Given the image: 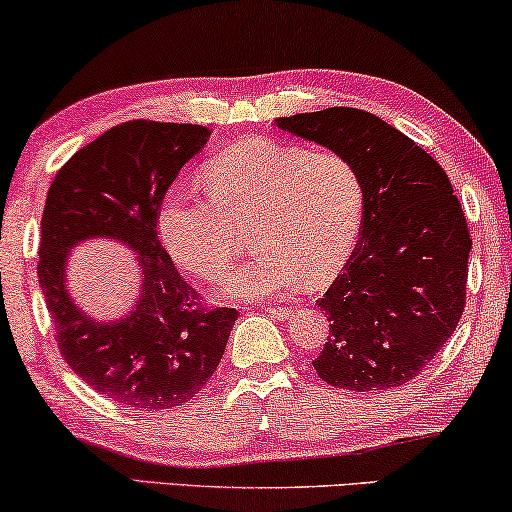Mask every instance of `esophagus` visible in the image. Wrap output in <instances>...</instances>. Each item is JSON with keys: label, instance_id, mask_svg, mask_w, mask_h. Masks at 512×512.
I'll use <instances>...</instances> for the list:
<instances>
[{"label": "esophagus", "instance_id": "esophagus-1", "mask_svg": "<svg viewBox=\"0 0 512 512\" xmlns=\"http://www.w3.org/2000/svg\"><path fill=\"white\" fill-rule=\"evenodd\" d=\"M266 312H269V315L273 317V319H280V322H285V319H289L292 317V308H282V305H269V308H264Z\"/></svg>", "mask_w": 512, "mask_h": 512}]
</instances>
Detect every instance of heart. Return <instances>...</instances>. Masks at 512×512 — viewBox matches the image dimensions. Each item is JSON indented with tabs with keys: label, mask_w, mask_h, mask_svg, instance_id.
Masks as SVG:
<instances>
[{
	"label": "heart",
	"mask_w": 512,
	"mask_h": 512,
	"mask_svg": "<svg viewBox=\"0 0 512 512\" xmlns=\"http://www.w3.org/2000/svg\"><path fill=\"white\" fill-rule=\"evenodd\" d=\"M211 200L167 190L156 213L158 239L193 276L223 278L250 230L255 257L220 282L216 294L262 301L324 285L354 253L363 220V181L338 151L248 140L204 170Z\"/></svg>",
	"instance_id": "1"
}]
</instances>
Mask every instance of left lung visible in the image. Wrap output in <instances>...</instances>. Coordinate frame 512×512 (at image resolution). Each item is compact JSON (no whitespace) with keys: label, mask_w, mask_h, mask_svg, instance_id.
<instances>
[{"label":"left lung","mask_w":512,"mask_h":512,"mask_svg":"<svg viewBox=\"0 0 512 512\" xmlns=\"http://www.w3.org/2000/svg\"><path fill=\"white\" fill-rule=\"evenodd\" d=\"M276 126L347 156L363 181L361 241L317 301L331 322L317 375L361 393L402 386L441 352L464 310L471 239L451 181L370 112L329 108Z\"/></svg>","instance_id":"8db88e82"}]
</instances>
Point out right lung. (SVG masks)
<instances>
[{"label": "right lung", "mask_w": 512, "mask_h": 512, "mask_svg": "<svg viewBox=\"0 0 512 512\" xmlns=\"http://www.w3.org/2000/svg\"><path fill=\"white\" fill-rule=\"evenodd\" d=\"M211 131L195 124L126 121L57 172L41 218L38 282L61 356L87 386L124 407L172 409L207 386L236 322L234 308H202L160 246L156 213ZM110 238L137 254L138 296L101 320L74 303L67 259L85 240Z\"/></svg>", "instance_id": "1"}]
</instances>
